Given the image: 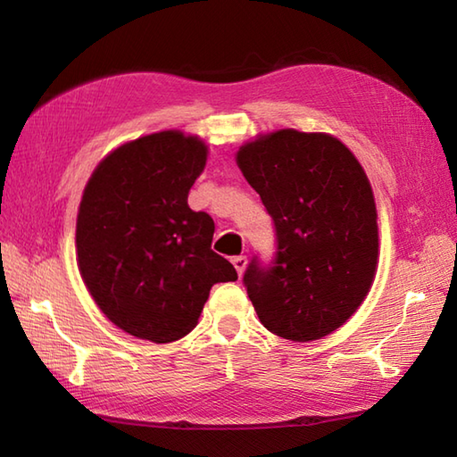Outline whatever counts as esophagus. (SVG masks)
<instances>
[{
  "label": "esophagus",
  "mask_w": 457,
  "mask_h": 457,
  "mask_svg": "<svg viewBox=\"0 0 457 457\" xmlns=\"http://www.w3.org/2000/svg\"><path fill=\"white\" fill-rule=\"evenodd\" d=\"M231 263H234V267H236V270H237V275L241 277V275H244L245 267H247V257H245V255H237V257L231 259Z\"/></svg>",
  "instance_id": "1"
}]
</instances>
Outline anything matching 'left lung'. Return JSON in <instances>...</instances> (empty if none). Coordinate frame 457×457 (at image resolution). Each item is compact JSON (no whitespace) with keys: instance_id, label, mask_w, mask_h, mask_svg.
<instances>
[{"instance_id":"obj_1","label":"left lung","mask_w":457,"mask_h":457,"mask_svg":"<svg viewBox=\"0 0 457 457\" xmlns=\"http://www.w3.org/2000/svg\"><path fill=\"white\" fill-rule=\"evenodd\" d=\"M237 167L275 223L270 265L244 275L269 332L312 342L342 326L371 288L378 231L371 184L345 145L328 133L280 129L237 151Z\"/></svg>"}]
</instances>
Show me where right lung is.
<instances>
[{"mask_svg":"<svg viewBox=\"0 0 457 457\" xmlns=\"http://www.w3.org/2000/svg\"><path fill=\"white\" fill-rule=\"evenodd\" d=\"M206 157L196 135H145L112 151L84 188L80 275L102 312L135 337L180 339L198 324L210 288L237 280L212 251L213 220L188 206Z\"/></svg>","mask_w":457,"mask_h":457,"instance_id":"right-lung-1","label":"right lung"}]
</instances>
